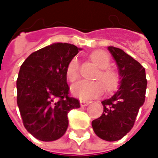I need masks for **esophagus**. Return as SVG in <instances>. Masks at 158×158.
<instances>
[{"label":"esophagus","mask_w":158,"mask_h":158,"mask_svg":"<svg viewBox=\"0 0 158 158\" xmlns=\"http://www.w3.org/2000/svg\"><path fill=\"white\" fill-rule=\"evenodd\" d=\"M89 102H88V101H80V105L82 106V107H84V106H87V105H89Z\"/></svg>","instance_id":"1"}]
</instances>
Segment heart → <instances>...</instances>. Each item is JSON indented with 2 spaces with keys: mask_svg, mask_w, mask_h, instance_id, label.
<instances>
[{
  "mask_svg": "<svg viewBox=\"0 0 158 158\" xmlns=\"http://www.w3.org/2000/svg\"><path fill=\"white\" fill-rule=\"evenodd\" d=\"M89 58L99 69H101L99 73L97 74L96 79L103 82L108 91L114 90L119 84V76L115 71L108 69L110 64L109 55L104 51L98 50L91 53ZM66 76L68 80H69L70 82H74L79 79V63L77 57H73L69 61L66 69ZM103 91L104 86L99 80H80L71 87L72 95L81 100H91L100 97L103 93Z\"/></svg>",
  "mask_w": 158,
  "mask_h": 158,
  "instance_id": "heart-1",
  "label": "heart"
}]
</instances>
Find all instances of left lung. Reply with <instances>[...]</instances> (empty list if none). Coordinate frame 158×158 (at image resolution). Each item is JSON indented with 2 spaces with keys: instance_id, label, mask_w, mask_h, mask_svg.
I'll use <instances>...</instances> for the list:
<instances>
[{
  "instance_id": "obj_1",
  "label": "left lung",
  "mask_w": 158,
  "mask_h": 158,
  "mask_svg": "<svg viewBox=\"0 0 158 158\" xmlns=\"http://www.w3.org/2000/svg\"><path fill=\"white\" fill-rule=\"evenodd\" d=\"M120 75L119 89L102 102L103 112L92 121L94 133L102 139L113 142L123 138L133 128L140 107L144 102L146 78L142 65L120 48L109 47Z\"/></svg>"
}]
</instances>
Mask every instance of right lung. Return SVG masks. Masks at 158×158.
Segmentation results:
<instances>
[{"label": "right lung", "mask_w": 158, "mask_h": 158, "mask_svg": "<svg viewBox=\"0 0 158 158\" xmlns=\"http://www.w3.org/2000/svg\"><path fill=\"white\" fill-rule=\"evenodd\" d=\"M80 48L55 43L32 53L22 64L16 81L17 105L25 129L36 139H59L69 126L68 113L79 108L69 96L66 69Z\"/></svg>", "instance_id": "add662e5"}]
</instances>
